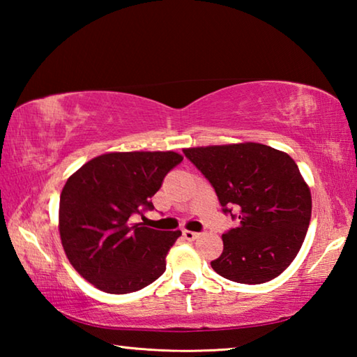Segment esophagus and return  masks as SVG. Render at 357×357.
Segmentation results:
<instances>
[{
    "mask_svg": "<svg viewBox=\"0 0 357 357\" xmlns=\"http://www.w3.org/2000/svg\"><path fill=\"white\" fill-rule=\"evenodd\" d=\"M183 234H184V238H185L187 241H195L198 236H200V233L190 231V229H184Z\"/></svg>",
    "mask_w": 357,
    "mask_h": 357,
    "instance_id": "34e87169",
    "label": "esophagus"
}]
</instances>
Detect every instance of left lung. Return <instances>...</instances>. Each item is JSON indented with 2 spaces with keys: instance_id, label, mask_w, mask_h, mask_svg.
<instances>
[{
  "instance_id": "8db88e82",
  "label": "left lung",
  "mask_w": 357,
  "mask_h": 357,
  "mask_svg": "<svg viewBox=\"0 0 357 357\" xmlns=\"http://www.w3.org/2000/svg\"><path fill=\"white\" fill-rule=\"evenodd\" d=\"M211 185L223 213L239 225L222 234L211 261L228 280L258 285L280 275L298 255L312 215V195L296 162L261 143L183 149Z\"/></svg>"
}]
</instances>
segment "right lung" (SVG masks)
<instances>
[{
	"label": "right lung",
	"instance_id": "right-lung-1",
	"mask_svg": "<svg viewBox=\"0 0 357 357\" xmlns=\"http://www.w3.org/2000/svg\"><path fill=\"white\" fill-rule=\"evenodd\" d=\"M183 155L134 151L94 157L72 174L59 197V236L84 280L110 294L134 293L165 273L181 231L130 223L153 209L151 198Z\"/></svg>",
	"mask_w": 357,
	"mask_h": 357
}]
</instances>
